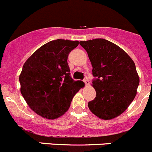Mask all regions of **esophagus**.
Masks as SVG:
<instances>
[{
  "instance_id": "esophagus-1",
  "label": "esophagus",
  "mask_w": 152,
  "mask_h": 152,
  "mask_svg": "<svg viewBox=\"0 0 152 152\" xmlns=\"http://www.w3.org/2000/svg\"><path fill=\"white\" fill-rule=\"evenodd\" d=\"M83 82L85 83V84H86V86H88V84H89V80H88V78H87V77L85 78V79L83 80Z\"/></svg>"
}]
</instances>
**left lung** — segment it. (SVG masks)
Here are the masks:
<instances>
[{"label": "left lung", "instance_id": "left-lung-1", "mask_svg": "<svg viewBox=\"0 0 152 152\" xmlns=\"http://www.w3.org/2000/svg\"><path fill=\"white\" fill-rule=\"evenodd\" d=\"M92 66V86L96 97L88 102L91 112L100 119L111 120L129 107L140 83L136 66L129 55L103 38L80 41Z\"/></svg>", "mask_w": 152, "mask_h": 152}]
</instances>
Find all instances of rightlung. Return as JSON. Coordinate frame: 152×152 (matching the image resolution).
Returning <instances> with one entry per match:
<instances>
[{
    "mask_svg": "<svg viewBox=\"0 0 152 152\" xmlns=\"http://www.w3.org/2000/svg\"><path fill=\"white\" fill-rule=\"evenodd\" d=\"M77 40L58 39L43 45L23 64L19 76L20 92L36 114L46 119L62 116L84 83L70 76L68 55Z\"/></svg>",
    "mask_w": 152,
    "mask_h": 152,
    "instance_id": "obj_1",
    "label": "right lung"
}]
</instances>
